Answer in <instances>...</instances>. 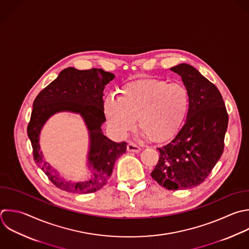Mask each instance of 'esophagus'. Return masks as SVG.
<instances>
[{"instance_id": "obj_1", "label": "esophagus", "mask_w": 249, "mask_h": 249, "mask_svg": "<svg viewBox=\"0 0 249 249\" xmlns=\"http://www.w3.org/2000/svg\"><path fill=\"white\" fill-rule=\"evenodd\" d=\"M126 149H127L128 152H139V151L141 150V148H140L139 146H137L136 144H134V143H132V142H129V143L127 144Z\"/></svg>"}]
</instances>
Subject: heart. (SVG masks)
<instances>
[{
	"instance_id": "obj_1",
	"label": "heart",
	"mask_w": 249,
	"mask_h": 249,
	"mask_svg": "<svg viewBox=\"0 0 249 249\" xmlns=\"http://www.w3.org/2000/svg\"><path fill=\"white\" fill-rule=\"evenodd\" d=\"M118 92L119 98L105 99L104 114L121 137L134 128L138 118L144 135L156 142L166 141L178 131L189 110V92L181 83L141 79L124 85Z\"/></svg>"
}]
</instances>
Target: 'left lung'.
<instances>
[{"label":"left lung","mask_w":249,"mask_h":249,"mask_svg":"<svg viewBox=\"0 0 249 249\" xmlns=\"http://www.w3.org/2000/svg\"><path fill=\"white\" fill-rule=\"evenodd\" d=\"M188 89L190 105L185 124L166 145L158 148L160 159L151 173L167 190H184L201 184L224 151L229 117L218 89L193 66L170 68Z\"/></svg>","instance_id":"left-lung-1"}]
</instances>
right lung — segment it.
I'll use <instances>...</instances> for the list:
<instances>
[{
    "mask_svg": "<svg viewBox=\"0 0 249 249\" xmlns=\"http://www.w3.org/2000/svg\"><path fill=\"white\" fill-rule=\"evenodd\" d=\"M115 75L102 69L78 70L69 67L45 88L35 98L27 134L33 148L34 160L57 188L75 194H89L100 190L110 178L116 160L125 153L126 142L116 143L107 138L101 129L106 121L103 90ZM59 111L80 113L90 133L89 169L91 177L84 182H72L42 159L39 150V133L44 123Z\"/></svg>",
    "mask_w": 249,
    "mask_h": 249,
    "instance_id": "add662e5",
    "label": "right lung"
}]
</instances>
